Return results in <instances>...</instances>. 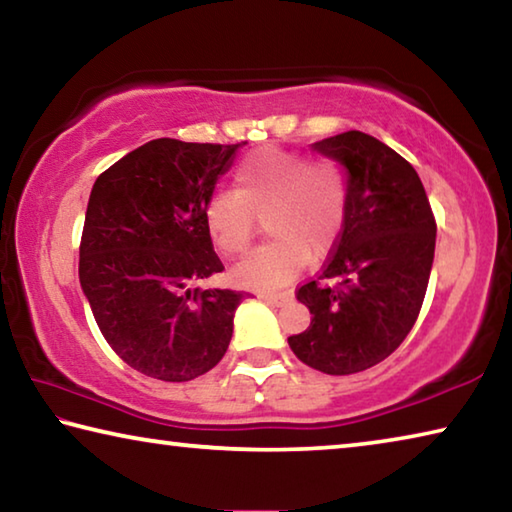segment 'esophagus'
<instances>
[{
    "label": "esophagus",
    "instance_id": "1",
    "mask_svg": "<svg viewBox=\"0 0 512 512\" xmlns=\"http://www.w3.org/2000/svg\"><path fill=\"white\" fill-rule=\"evenodd\" d=\"M259 298L268 302V305L282 307V305H287V302H291V293H259Z\"/></svg>",
    "mask_w": 512,
    "mask_h": 512
}]
</instances>
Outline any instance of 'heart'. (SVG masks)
Returning <instances> with one entry per match:
<instances>
[{
	"label": "heart",
	"instance_id": "obj_1",
	"mask_svg": "<svg viewBox=\"0 0 512 512\" xmlns=\"http://www.w3.org/2000/svg\"><path fill=\"white\" fill-rule=\"evenodd\" d=\"M350 180L334 158L311 160L298 151L264 149L235 171V192H214L205 201L203 223L221 255L237 257L266 221V241L235 266V280L253 289L289 284L309 255L332 253L343 235Z\"/></svg>",
	"mask_w": 512,
	"mask_h": 512
}]
</instances>
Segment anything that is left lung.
I'll return each mask as SVG.
<instances>
[{"label": "left lung", "instance_id": "8db88e82", "mask_svg": "<svg viewBox=\"0 0 512 512\" xmlns=\"http://www.w3.org/2000/svg\"><path fill=\"white\" fill-rule=\"evenodd\" d=\"M314 149L348 169L350 205L323 271L296 289L311 323L289 345L314 370L352 375L391 357L418 320L436 216L418 171L372 135L348 131Z\"/></svg>", "mask_w": 512, "mask_h": 512}]
</instances>
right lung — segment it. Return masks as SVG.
Returning <instances> with one entry per match:
<instances>
[{
	"label": "right lung",
	"mask_w": 512,
	"mask_h": 512,
	"mask_svg": "<svg viewBox=\"0 0 512 512\" xmlns=\"http://www.w3.org/2000/svg\"><path fill=\"white\" fill-rule=\"evenodd\" d=\"M237 149L160 137L92 187L79 280L103 339L146 377H201L230 345L246 291L201 287L223 271L203 207Z\"/></svg>",
	"instance_id": "right-lung-1"
}]
</instances>
